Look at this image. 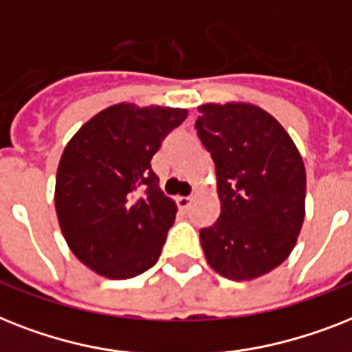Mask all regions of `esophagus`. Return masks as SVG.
<instances>
[{"instance_id":"esophagus-1","label":"esophagus","mask_w":352,"mask_h":352,"mask_svg":"<svg viewBox=\"0 0 352 352\" xmlns=\"http://www.w3.org/2000/svg\"><path fill=\"white\" fill-rule=\"evenodd\" d=\"M176 201H178L179 209H189L190 204H192V196H178Z\"/></svg>"}]
</instances>
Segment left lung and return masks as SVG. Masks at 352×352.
<instances>
[{
	"label": "left lung",
	"mask_w": 352,
	"mask_h": 352,
	"mask_svg": "<svg viewBox=\"0 0 352 352\" xmlns=\"http://www.w3.org/2000/svg\"><path fill=\"white\" fill-rule=\"evenodd\" d=\"M196 132L212 156L220 218L199 230L218 274L241 282L263 276L296 245L305 216V167L285 129L249 103L198 107Z\"/></svg>",
	"instance_id": "8db88e82"
}]
</instances>
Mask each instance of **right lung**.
<instances>
[{
  "label": "right lung",
  "mask_w": 352,
  "mask_h": 352,
  "mask_svg": "<svg viewBox=\"0 0 352 352\" xmlns=\"http://www.w3.org/2000/svg\"><path fill=\"white\" fill-rule=\"evenodd\" d=\"M185 109L112 105L76 132L61 154L54 204L61 232L89 269L127 280L158 261L176 204L151 160Z\"/></svg>",
  "instance_id": "right-lung-1"
}]
</instances>
